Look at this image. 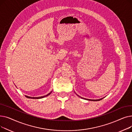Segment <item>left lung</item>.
Instances as JSON below:
<instances>
[{"label": "left lung", "instance_id": "left-lung-1", "mask_svg": "<svg viewBox=\"0 0 132 132\" xmlns=\"http://www.w3.org/2000/svg\"><path fill=\"white\" fill-rule=\"evenodd\" d=\"M78 95V96H79V97H81V98H83V99H84V100H88V101H101V100H102L103 98H101V99H98V100H90V99H87V98H82V97H80L79 95Z\"/></svg>", "mask_w": 132, "mask_h": 132}]
</instances>
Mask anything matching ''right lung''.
<instances>
[{"label":"right lung","instance_id":"right-lung-1","mask_svg":"<svg viewBox=\"0 0 132 132\" xmlns=\"http://www.w3.org/2000/svg\"><path fill=\"white\" fill-rule=\"evenodd\" d=\"M52 91H51L50 93H49L48 94H47L46 95H45V96H40V97H30V96H26V97L28 98H31V99H40V98H43L44 97H46L47 96L49 95L50 94H51V93H52Z\"/></svg>","mask_w":132,"mask_h":132}]
</instances>
